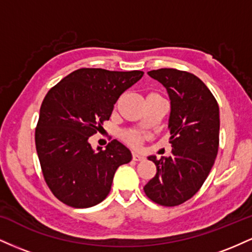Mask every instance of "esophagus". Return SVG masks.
I'll return each instance as SVG.
<instances>
[{
  "label": "esophagus",
  "mask_w": 252,
  "mask_h": 252,
  "mask_svg": "<svg viewBox=\"0 0 252 252\" xmlns=\"http://www.w3.org/2000/svg\"><path fill=\"white\" fill-rule=\"evenodd\" d=\"M144 158L143 155L138 154V153H132V160L134 161H142Z\"/></svg>",
  "instance_id": "1"
}]
</instances>
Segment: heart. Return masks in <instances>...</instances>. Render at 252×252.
Masks as SVG:
<instances>
[{
  "label": "heart",
  "instance_id": "1",
  "mask_svg": "<svg viewBox=\"0 0 252 252\" xmlns=\"http://www.w3.org/2000/svg\"><path fill=\"white\" fill-rule=\"evenodd\" d=\"M124 142L128 143L131 147H140L142 144L143 135L137 131H126L122 134Z\"/></svg>",
  "mask_w": 252,
  "mask_h": 252
}]
</instances>
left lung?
<instances>
[{"instance_id":"left-lung-1","label":"left lung","mask_w":252,"mask_h":252,"mask_svg":"<svg viewBox=\"0 0 252 252\" xmlns=\"http://www.w3.org/2000/svg\"><path fill=\"white\" fill-rule=\"evenodd\" d=\"M167 89L170 98L172 156H149L156 174L144 193L161 206L189 200L209 176L219 147V106L210 89L193 73L175 68L149 71Z\"/></svg>"}]
</instances>
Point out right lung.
I'll use <instances>...</instances> for the list:
<instances>
[{
    "label": "right lung",
    "mask_w": 252,
    "mask_h": 252,
    "mask_svg": "<svg viewBox=\"0 0 252 252\" xmlns=\"http://www.w3.org/2000/svg\"><path fill=\"white\" fill-rule=\"evenodd\" d=\"M142 71L79 68L47 92L35 128V147L42 175L57 199L76 209L103 201L115 172L131 161L117 140L92 149L89 138L109 121L121 94L141 79Z\"/></svg>",
    "instance_id": "1"
}]
</instances>
